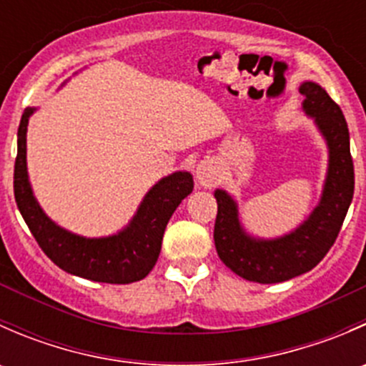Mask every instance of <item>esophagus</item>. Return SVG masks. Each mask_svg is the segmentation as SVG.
<instances>
[{
    "label": "esophagus",
    "instance_id": "esophagus-1",
    "mask_svg": "<svg viewBox=\"0 0 366 366\" xmlns=\"http://www.w3.org/2000/svg\"><path fill=\"white\" fill-rule=\"evenodd\" d=\"M197 180H198V184H200V186H204V187L212 186L214 180H216V172H214L212 166L204 164V162H202V164H198Z\"/></svg>",
    "mask_w": 366,
    "mask_h": 366
}]
</instances>
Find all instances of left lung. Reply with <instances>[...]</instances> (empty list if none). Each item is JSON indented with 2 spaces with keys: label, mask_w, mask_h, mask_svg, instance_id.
Wrapping results in <instances>:
<instances>
[{
  "label": "left lung",
  "mask_w": 366,
  "mask_h": 366,
  "mask_svg": "<svg viewBox=\"0 0 366 366\" xmlns=\"http://www.w3.org/2000/svg\"><path fill=\"white\" fill-rule=\"evenodd\" d=\"M299 92L305 95L302 109L315 118L330 150L322 197L308 219L283 237L254 239L242 228L234 198L223 189L214 193L217 202L216 252L228 269L248 282L280 283L312 271L337 241L352 202L354 164L349 127L340 106L312 81L302 83Z\"/></svg>",
  "instance_id": "left-lung-1"
}]
</instances>
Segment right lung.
<instances>
[{
  "mask_svg": "<svg viewBox=\"0 0 366 366\" xmlns=\"http://www.w3.org/2000/svg\"><path fill=\"white\" fill-rule=\"evenodd\" d=\"M35 108H26L17 131L14 194L21 216L42 252L70 274L101 283L139 282L156 265L162 235L180 202L193 191V177L175 172L161 179L143 198L131 223L109 237L86 239L64 230L44 214L33 197L26 169V131Z\"/></svg>",
  "mask_w": 366,
  "mask_h": 366,
  "instance_id": "1",
  "label": "right lung"
}]
</instances>
